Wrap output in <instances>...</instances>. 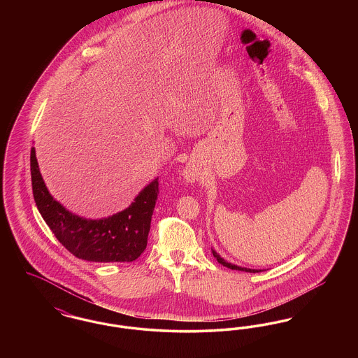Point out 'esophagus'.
<instances>
[{
  "mask_svg": "<svg viewBox=\"0 0 358 358\" xmlns=\"http://www.w3.org/2000/svg\"><path fill=\"white\" fill-rule=\"evenodd\" d=\"M184 176H185V178L189 182H194V181L199 180V174H197V171L193 165H187V169L184 171Z\"/></svg>",
  "mask_w": 358,
  "mask_h": 358,
  "instance_id": "34e87169",
  "label": "esophagus"
}]
</instances>
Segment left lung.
Wrapping results in <instances>:
<instances>
[{"instance_id": "1", "label": "left lung", "mask_w": 358, "mask_h": 358, "mask_svg": "<svg viewBox=\"0 0 358 358\" xmlns=\"http://www.w3.org/2000/svg\"><path fill=\"white\" fill-rule=\"evenodd\" d=\"M212 254L213 256L216 257V260L222 264V266H225V267H228V268H231V270H238V271H245V273H259V270H251V268H245V267H238V266H235V264H232V263H228V262H225L224 259H222V256L219 255L215 250H212Z\"/></svg>"}]
</instances>
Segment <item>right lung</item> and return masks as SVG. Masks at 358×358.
Here are the masks:
<instances>
[{"mask_svg": "<svg viewBox=\"0 0 358 358\" xmlns=\"http://www.w3.org/2000/svg\"><path fill=\"white\" fill-rule=\"evenodd\" d=\"M31 177L34 203L52 234L66 250L88 262H133L148 245L158 178L145 187L127 209L107 219L88 220L72 215L48 192L31 149Z\"/></svg>", "mask_w": 358, "mask_h": 358, "instance_id": "obj_1", "label": "right lung"}]
</instances>
